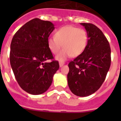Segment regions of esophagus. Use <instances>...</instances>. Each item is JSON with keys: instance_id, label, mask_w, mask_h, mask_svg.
Instances as JSON below:
<instances>
[{"instance_id": "obj_1", "label": "esophagus", "mask_w": 121, "mask_h": 121, "mask_svg": "<svg viewBox=\"0 0 121 121\" xmlns=\"http://www.w3.org/2000/svg\"><path fill=\"white\" fill-rule=\"evenodd\" d=\"M64 64V62H61V61L59 62V65H60V67H61L63 66Z\"/></svg>"}]
</instances>
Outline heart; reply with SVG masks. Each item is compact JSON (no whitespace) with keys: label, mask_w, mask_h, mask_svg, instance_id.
Here are the masks:
<instances>
[{"label":"heart","mask_w":121,"mask_h":121,"mask_svg":"<svg viewBox=\"0 0 121 121\" xmlns=\"http://www.w3.org/2000/svg\"><path fill=\"white\" fill-rule=\"evenodd\" d=\"M87 41V33L85 30L66 26L56 30L54 37L48 38L47 45L54 54L58 53L62 47L64 48L56 56L57 60L63 61L70 56L76 57L81 55L86 47Z\"/></svg>","instance_id":"heart-1"}]
</instances>
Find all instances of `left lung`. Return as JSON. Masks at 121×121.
Wrapping results in <instances>:
<instances>
[{"mask_svg":"<svg viewBox=\"0 0 121 121\" xmlns=\"http://www.w3.org/2000/svg\"><path fill=\"white\" fill-rule=\"evenodd\" d=\"M87 33L88 42L83 53L68 64V85L78 97H86L97 91L104 81L111 62L109 42L102 31L91 23H80Z\"/></svg>","mask_w":121,"mask_h":121,"instance_id":"8db88e82","label":"left lung"}]
</instances>
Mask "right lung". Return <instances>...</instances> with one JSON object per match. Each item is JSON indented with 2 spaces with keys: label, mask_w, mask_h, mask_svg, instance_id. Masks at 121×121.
<instances>
[{
  "label": "right lung",
  "mask_w": 121,
  "mask_h": 121,
  "mask_svg": "<svg viewBox=\"0 0 121 121\" xmlns=\"http://www.w3.org/2000/svg\"><path fill=\"white\" fill-rule=\"evenodd\" d=\"M49 21L32 19L18 30L10 44V62L16 79L27 93L39 95L46 92L59 68L47 45V40L54 29Z\"/></svg>",
  "instance_id": "right-lung-1"
}]
</instances>
